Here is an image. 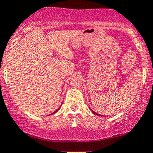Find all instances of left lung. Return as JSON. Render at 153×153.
Here are the masks:
<instances>
[{"label":"left lung","instance_id":"obj_1","mask_svg":"<svg viewBox=\"0 0 153 153\" xmlns=\"http://www.w3.org/2000/svg\"><path fill=\"white\" fill-rule=\"evenodd\" d=\"M92 113H93V114H97V115H99V114H96V113H95V112H94V111H93V110H92Z\"/></svg>","mask_w":153,"mask_h":153}]
</instances>
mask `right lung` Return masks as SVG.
Masks as SVG:
<instances>
[{"label": "right lung", "mask_w": 153, "mask_h": 153, "mask_svg": "<svg viewBox=\"0 0 153 153\" xmlns=\"http://www.w3.org/2000/svg\"><path fill=\"white\" fill-rule=\"evenodd\" d=\"M58 110H59V109H58ZM58 110H56V111H54V112L52 114H55V113H56V112H57V111H58Z\"/></svg>", "instance_id": "add662e5"}]
</instances>
